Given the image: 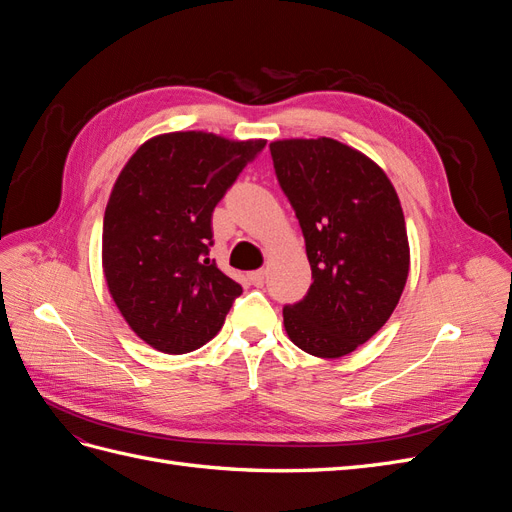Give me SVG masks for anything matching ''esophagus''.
Returning <instances> with one entry per match:
<instances>
[{
    "label": "esophagus",
    "mask_w": 512,
    "mask_h": 512,
    "mask_svg": "<svg viewBox=\"0 0 512 512\" xmlns=\"http://www.w3.org/2000/svg\"><path fill=\"white\" fill-rule=\"evenodd\" d=\"M265 277H267V271L265 269H258V271H252L250 273V280L254 286H262L265 284Z\"/></svg>",
    "instance_id": "34e87169"
}]
</instances>
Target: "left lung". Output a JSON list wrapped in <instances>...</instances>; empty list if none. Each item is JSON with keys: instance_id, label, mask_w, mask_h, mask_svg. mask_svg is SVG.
<instances>
[{"instance_id": "left-lung-1", "label": "left lung", "mask_w": 512, "mask_h": 512, "mask_svg": "<svg viewBox=\"0 0 512 512\" xmlns=\"http://www.w3.org/2000/svg\"><path fill=\"white\" fill-rule=\"evenodd\" d=\"M277 181L297 213L314 282L284 307L294 346L337 359L374 337L404 292L410 245L391 179L335 138L269 145Z\"/></svg>"}]
</instances>
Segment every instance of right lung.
Segmentation results:
<instances>
[{
  "mask_svg": "<svg viewBox=\"0 0 512 512\" xmlns=\"http://www.w3.org/2000/svg\"><path fill=\"white\" fill-rule=\"evenodd\" d=\"M265 138L158 134L136 149L108 196L102 269L130 329L166 354L218 335L243 288L209 260L211 215Z\"/></svg>",
  "mask_w": 512,
  "mask_h": 512,
  "instance_id": "add662e5",
  "label": "right lung"
}]
</instances>
